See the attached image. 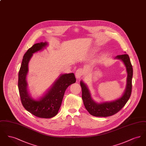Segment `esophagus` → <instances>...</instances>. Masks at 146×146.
Listing matches in <instances>:
<instances>
[{
	"label": "esophagus",
	"instance_id": "esophagus-1",
	"mask_svg": "<svg viewBox=\"0 0 146 146\" xmlns=\"http://www.w3.org/2000/svg\"><path fill=\"white\" fill-rule=\"evenodd\" d=\"M84 70L82 68H79L76 72V78L77 79H80L81 78V76L83 75Z\"/></svg>",
	"mask_w": 146,
	"mask_h": 146
}]
</instances>
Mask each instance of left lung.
<instances>
[{"mask_svg":"<svg viewBox=\"0 0 146 146\" xmlns=\"http://www.w3.org/2000/svg\"><path fill=\"white\" fill-rule=\"evenodd\" d=\"M115 58L120 60L123 62L127 74L126 88L124 94L120 98L112 101L97 103L92 99L86 84L83 80L80 81V84L82 87V99L84 106L93 116L106 117L116 114L125 106L131 96L133 69L129 56L127 54H123L117 56Z\"/></svg>","mask_w":146,"mask_h":146,"instance_id":"1","label":"left lung"}]
</instances>
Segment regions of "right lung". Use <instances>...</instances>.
<instances>
[{"label":"right lung","instance_id":"obj_1","mask_svg":"<svg viewBox=\"0 0 146 146\" xmlns=\"http://www.w3.org/2000/svg\"><path fill=\"white\" fill-rule=\"evenodd\" d=\"M48 45L47 42H40L35 44L28 49L23 57L19 72L18 88L22 104L27 111L39 118L55 117L61 107L65 91L70 85L76 82L74 73L62 74L42 96L35 100L31 96L26 80L28 63L33 54L42 51Z\"/></svg>","mask_w":146,"mask_h":146}]
</instances>
